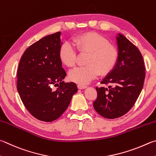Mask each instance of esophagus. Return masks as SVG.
Here are the masks:
<instances>
[{
	"label": "esophagus",
	"mask_w": 156,
	"mask_h": 156,
	"mask_svg": "<svg viewBox=\"0 0 156 156\" xmlns=\"http://www.w3.org/2000/svg\"><path fill=\"white\" fill-rule=\"evenodd\" d=\"M77 87H78V89H84L87 88V86L83 85V84H78Z\"/></svg>",
	"instance_id": "obj_1"
}]
</instances>
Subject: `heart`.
Segmentation results:
<instances>
[{"label":"heart","instance_id":"b5f03b06","mask_svg":"<svg viewBox=\"0 0 156 156\" xmlns=\"http://www.w3.org/2000/svg\"><path fill=\"white\" fill-rule=\"evenodd\" d=\"M80 53H89L87 66L76 67L69 73V79L79 84H86L100 74L106 76L115 68L117 63L118 50L103 35L88 32L76 36L73 39ZM58 58L65 66H75L77 52L72 45L65 42L58 50Z\"/></svg>","mask_w":156,"mask_h":156}]
</instances>
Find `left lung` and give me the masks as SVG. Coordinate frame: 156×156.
<instances>
[{
    "label": "left lung",
    "instance_id": "8db88e82",
    "mask_svg": "<svg viewBox=\"0 0 156 156\" xmlns=\"http://www.w3.org/2000/svg\"><path fill=\"white\" fill-rule=\"evenodd\" d=\"M119 57L115 68L101 82L108 87H96L93 107L106 119H116L132 108L143 87L145 67L138 48L125 36L117 37Z\"/></svg>",
    "mask_w": 156,
    "mask_h": 156
}]
</instances>
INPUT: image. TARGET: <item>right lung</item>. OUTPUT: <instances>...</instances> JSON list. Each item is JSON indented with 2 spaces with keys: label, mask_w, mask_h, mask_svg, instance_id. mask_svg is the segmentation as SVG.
<instances>
[{
  "label": "right lung",
  "mask_w": 156,
  "mask_h": 156,
  "mask_svg": "<svg viewBox=\"0 0 156 156\" xmlns=\"http://www.w3.org/2000/svg\"><path fill=\"white\" fill-rule=\"evenodd\" d=\"M61 32L39 39L24 51L17 71V89L22 103L34 117L51 122L69 106L78 88L63 81L66 72L58 58ZM59 83V84L58 83ZM58 86L56 90H52Z\"/></svg>",
  "instance_id": "1"
}]
</instances>
